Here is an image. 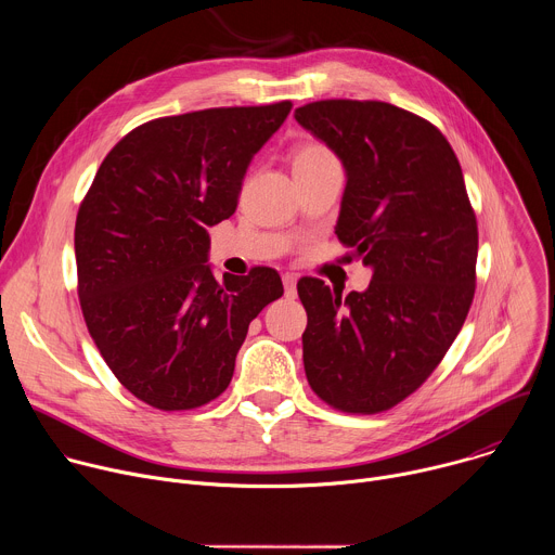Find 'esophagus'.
<instances>
[{
    "instance_id": "obj_1",
    "label": "esophagus",
    "mask_w": 555,
    "mask_h": 555,
    "mask_svg": "<svg viewBox=\"0 0 555 555\" xmlns=\"http://www.w3.org/2000/svg\"><path fill=\"white\" fill-rule=\"evenodd\" d=\"M283 285H285V296L294 298L296 296V276L294 274H283Z\"/></svg>"
}]
</instances>
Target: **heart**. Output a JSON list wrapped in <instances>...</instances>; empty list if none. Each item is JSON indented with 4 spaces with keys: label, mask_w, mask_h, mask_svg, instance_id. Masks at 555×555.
<instances>
[{
    "label": "heart",
    "mask_w": 555,
    "mask_h": 555,
    "mask_svg": "<svg viewBox=\"0 0 555 555\" xmlns=\"http://www.w3.org/2000/svg\"><path fill=\"white\" fill-rule=\"evenodd\" d=\"M338 165L334 151L323 144V142H300L292 149V169L294 176L296 173H307V171H315V169H323V167H332Z\"/></svg>",
    "instance_id": "b5f03b06"
}]
</instances>
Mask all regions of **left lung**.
Returning a JSON list of instances; mask_svg holds the SVG:
<instances>
[{"label":"left lung","mask_w":555,"mask_h":555,"mask_svg":"<svg viewBox=\"0 0 555 555\" xmlns=\"http://www.w3.org/2000/svg\"><path fill=\"white\" fill-rule=\"evenodd\" d=\"M294 118L343 160L338 240L373 268L364 292L302 276V362L336 411L375 415L439 366L477 289L479 228L461 165L426 118L382 101L330 99Z\"/></svg>","instance_id":"8db88e82"}]
</instances>
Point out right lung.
<instances>
[{
  "label": "right lung",
  "mask_w": 555,
  "mask_h": 555,
  "mask_svg": "<svg viewBox=\"0 0 555 555\" xmlns=\"http://www.w3.org/2000/svg\"><path fill=\"white\" fill-rule=\"evenodd\" d=\"M292 101L149 120L105 155L78 206L74 253L88 332L118 382L157 411L228 388L250 323L283 296L276 270L206 266L208 228L240 204L255 153Z\"/></svg>",
  "instance_id": "1"
}]
</instances>
